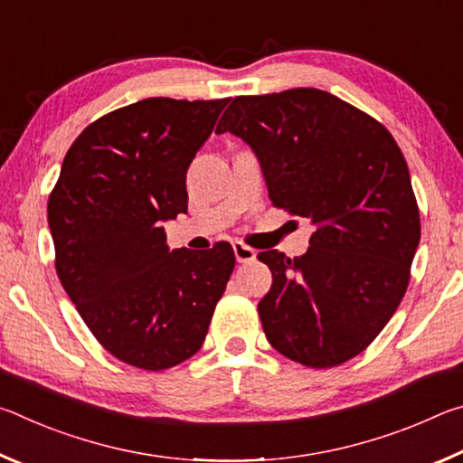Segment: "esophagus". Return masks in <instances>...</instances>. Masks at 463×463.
Returning a JSON list of instances; mask_svg holds the SVG:
<instances>
[{"label": "esophagus", "instance_id": "obj_1", "mask_svg": "<svg viewBox=\"0 0 463 463\" xmlns=\"http://www.w3.org/2000/svg\"><path fill=\"white\" fill-rule=\"evenodd\" d=\"M232 250H234V257H237L239 263H249L257 257V250L245 245V242H232Z\"/></svg>", "mask_w": 463, "mask_h": 463}]
</instances>
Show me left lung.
Returning <instances> with one entry per match:
<instances>
[{
	"mask_svg": "<svg viewBox=\"0 0 463 463\" xmlns=\"http://www.w3.org/2000/svg\"><path fill=\"white\" fill-rule=\"evenodd\" d=\"M226 130L253 148L273 206L315 226L304 255H257L273 278L257 307L265 336L307 367L345 364L409 288L420 218L401 146L372 116L315 88L234 98L216 127Z\"/></svg>",
	"mask_w": 463,
	"mask_h": 463,
	"instance_id": "obj_1",
	"label": "left lung"
}]
</instances>
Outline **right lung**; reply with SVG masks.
Listing matches in <instances>:
<instances>
[{"label": "right lung", "mask_w": 463, "mask_h": 463, "mask_svg": "<svg viewBox=\"0 0 463 463\" xmlns=\"http://www.w3.org/2000/svg\"><path fill=\"white\" fill-rule=\"evenodd\" d=\"M226 99L146 98L91 122L49 195L54 268L83 323L120 362L161 372L206 339L234 269L229 242L169 250L185 174Z\"/></svg>", "instance_id": "add662e5"}]
</instances>
